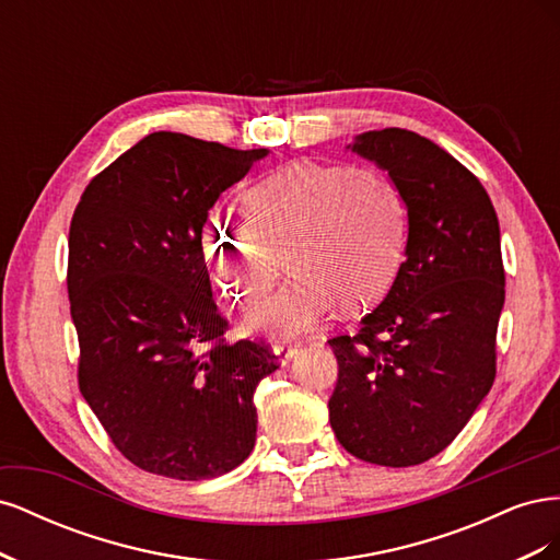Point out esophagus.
<instances>
[{
	"label": "esophagus",
	"instance_id": "1",
	"mask_svg": "<svg viewBox=\"0 0 560 560\" xmlns=\"http://www.w3.org/2000/svg\"><path fill=\"white\" fill-rule=\"evenodd\" d=\"M299 350H301L299 343H276V346H273L276 360H278L280 364H290V362L296 358Z\"/></svg>",
	"mask_w": 560,
	"mask_h": 560
}]
</instances>
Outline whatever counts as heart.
Masks as SVG:
<instances>
[{
    "label": "heart",
    "instance_id": "obj_1",
    "mask_svg": "<svg viewBox=\"0 0 560 560\" xmlns=\"http://www.w3.org/2000/svg\"><path fill=\"white\" fill-rule=\"evenodd\" d=\"M245 200L247 219H208L202 252L219 294L245 308L273 290L284 257L292 278L249 315L252 331L301 336L322 325L336 301L366 308L395 282L409 208L383 167L296 161L249 186Z\"/></svg>",
    "mask_w": 560,
    "mask_h": 560
}]
</instances>
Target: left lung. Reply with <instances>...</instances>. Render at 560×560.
<instances>
[{
	"mask_svg": "<svg viewBox=\"0 0 560 560\" xmlns=\"http://www.w3.org/2000/svg\"><path fill=\"white\" fill-rule=\"evenodd\" d=\"M352 151L399 184L409 241L381 306L358 331L329 338V422L360 460L411 467L460 434L495 381L500 224L477 175L418 132L369 130Z\"/></svg>",
	"mask_w": 560,
	"mask_h": 560,
	"instance_id": "1",
	"label": "left lung"
}]
</instances>
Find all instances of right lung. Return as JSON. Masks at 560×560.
<instances>
[{"mask_svg": "<svg viewBox=\"0 0 560 560\" xmlns=\"http://www.w3.org/2000/svg\"><path fill=\"white\" fill-rule=\"evenodd\" d=\"M266 154L151 132L89 182L72 217L79 389L118 453L159 477H222L257 442L254 389L278 360L264 341L226 343L202 224Z\"/></svg>", "mask_w": 560, "mask_h": 560, "instance_id": "right-lung-1", "label": "right lung"}]
</instances>
